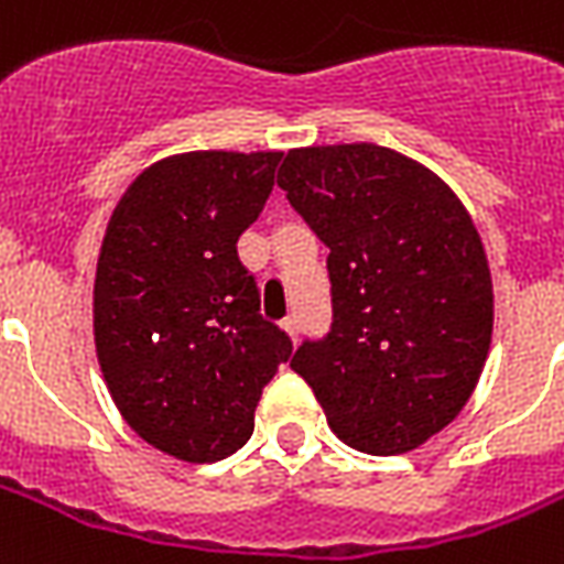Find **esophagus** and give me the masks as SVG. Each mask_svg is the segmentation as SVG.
<instances>
[{
	"label": "esophagus",
	"mask_w": 564,
	"mask_h": 564,
	"mask_svg": "<svg viewBox=\"0 0 564 564\" xmlns=\"http://www.w3.org/2000/svg\"><path fill=\"white\" fill-rule=\"evenodd\" d=\"M281 325H283V332L293 337V340H295V337H299V319H295V316H286V319H283Z\"/></svg>",
	"instance_id": "obj_1"
}]
</instances>
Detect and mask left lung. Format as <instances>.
I'll return each mask as SVG.
<instances>
[{
	"mask_svg": "<svg viewBox=\"0 0 564 564\" xmlns=\"http://www.w3.org/2000/svg\"><path fill=\"white\" fill-rule=\"evenodd\" d=\"M278 185L328 248L332 281V328L290 367L349 448H419L457 419L490 352L494 283L469 212L377 143L293 149Z\"/></svg>",
	"mask_w": 564,
	"mask_h": 564,
	"instance_id": "obj_1",
	"label": "left lung"
}]
</instances>
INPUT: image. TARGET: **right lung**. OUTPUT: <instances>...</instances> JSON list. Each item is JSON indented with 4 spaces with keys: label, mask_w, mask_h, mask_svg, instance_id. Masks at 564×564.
<instances>
[{
    "label": "right lung",
    "mask_w": 564,
    "mask_h": 564,
    "mask_svg": "<svg viewBox=\"0 0 564 564\" xmlns=\"http://www.w3.org/2000/svg\"><path fill=\"white\" fill-rule=\"evenodd\" d=\"M281 158H164L133 178L104 232L91 302L104 382L131 431L176 460L239 452L262 388L293 356L236 250Z\"/></svg>",
    "instance_id": "obj_1"
}]
</instances>
